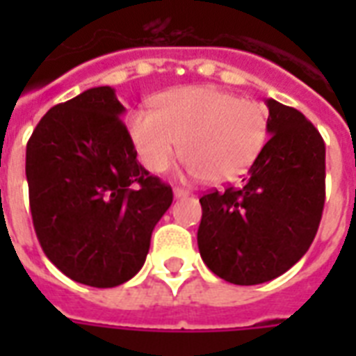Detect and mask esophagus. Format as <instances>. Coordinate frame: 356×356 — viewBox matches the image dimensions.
Returning a JSON list of instances; mask_svg holds the SVG:
<instances>
[{
  "label": "esophagus",
  "instance_id": "34e87169",
  "mask_svg": "<svg viewBox=\"0 0 356 356\" xmlns=\"http://www.w3.org/2000/svg\"><path fill=\"white\" fill-rule=\"evenodd\" d=\"M188 194H190L188 190L181 188V186H175V188H173V195H175L177 200H181V197H186Z\"/></svg>",
  "mask_w": 356,
  "mask_h": 356
}]
</instances>
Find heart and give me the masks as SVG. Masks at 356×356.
<instances>
[{
    "instance_id": "b5f03b06",
    "label": "heart",
    "mask_w": 356,
    "mask_h": 356,
    "mask_svg": "<svg viewBox=\"0 0 356 356\" xmlns=\"http://www.w3.org/2000/svg\"><path fill=\"white\" fill-rule=\"evenodd\" d=\"M129 134L140 161L166 172L181 153L192 177L227 183L242 175L268 140V111L214 86H186L162 94L153 108H136Z\"/></svg>"
}]
</instances>
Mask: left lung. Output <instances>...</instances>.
I'll use <instances>...</instances> for the list:
<instances>
[{
	"label": "left lung",
	"instance_id": "1",
	"mask_svg": "<svg viewBox=\"0 0 356 356\" xmlns=\"http://www.w3.org/2000/svg\"><path fill=\"white\" fill-rule=\"evenodd\" d=\"M268 134L248 177L200 200L197 245L207 268L233 284H260L288 271L314 240L325 205V142L275 99Z\"/></svg>",
	"mask_w": 356,
	"mask_h": 356
}]
</instances>
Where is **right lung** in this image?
Returning a JSON list of instances; mask_svg holds the SVG:
<instances>
[{
    "label": "right lung",
    "mask_w": 356,
    "mask_h": 356,
    "mask_svg": "<svg viewBox=\"0 0 356 356\" xmlns=\"http://www.w3.org/2000/svg\"><path fill=\"white\" fill-rule=\"evenodd\" d=\"M111 86L49 108L25 151L33 225L64 275L113 288L134 277L151 233L173 201L172 186L138 161Z\"/></svg>",
    "instance_id": "add662e5"
}]
</instances>
